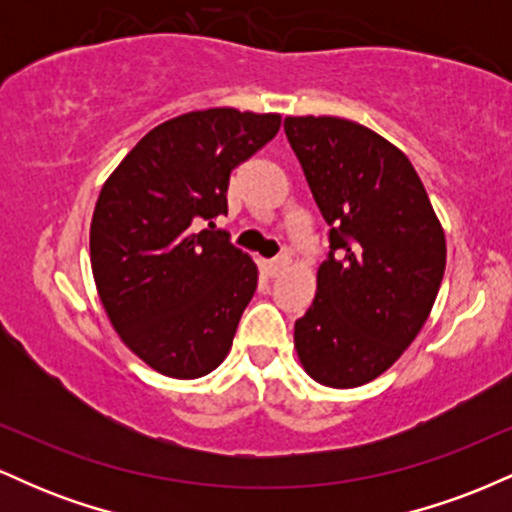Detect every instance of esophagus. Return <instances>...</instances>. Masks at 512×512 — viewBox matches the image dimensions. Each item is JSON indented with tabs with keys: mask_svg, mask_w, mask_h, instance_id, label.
Listing matches in <instances>:
<instances>
[{
	"mask_svg": "<svg viewBox=\"0 0 512 512\" xmlns=\"http://www.w3.org/2000/svg\"><path fill=\"white\" fill-rule=\"evenodd\" d=\"M289 264H291L289 255H281V257H274V260H262V269L274 279V276H279L286 267H289Z\"/></svg>",
	"mask_w": 512,
	"mask_h": 512,
	"instance_id": "34e87169",
	"label": "esophagus"
}]
</instances>
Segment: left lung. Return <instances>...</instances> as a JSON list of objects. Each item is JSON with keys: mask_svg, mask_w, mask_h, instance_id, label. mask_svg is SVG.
Masks as SVG:
<instances>
[{"mask_svg": "<svg viewBox=\"0 0 512 512\" xmlns=\"http://www.w3.org/2000/svg\"><path fill=\"white\" fill-rule=\"evenodd\" d=\"M286 139L330 223L317 293L296 320L305 373L358 387L385 373L424 327L445 272V233L409 158L342 117H286Z\"/></svg>", "mask_w": 512, "mask_h": 512, "instance_id": "left-lung-1", "label": "left lung"}]
</instances>
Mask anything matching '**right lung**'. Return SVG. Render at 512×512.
Returning <instances> with one entry per match:
<instances>
[{
	"mask_svg": "<svg viewBox=\"0 0 512 512\" xmlns=\"http://www.w3.org/2000/svg\"><path fill=\"white\" fill-rule=\"evenodd\" d=\"M281 115L195 110L151 129L105 180L91 269L115 332L168 378H202L226 358L257 289V267L214 219L231 170L272 142ZM202 220L210 228L197 232Z\"/></svg>",
	"mask_w": 512,
	"mask_h": 512,
	"instance_id": "obj_1",
	"label": "right lung"
}]
</instances>
